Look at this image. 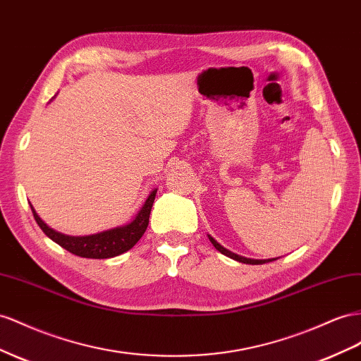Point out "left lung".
<instances>
[{"label":"left lung","instance_id":"obj_1","mask_svg":"<svg viewBox=\"0 0 361 361\" xmlns=\"http://www.w3.org/2000/svg\"><path fill=\"white\" fill-rule=\"evenodd\" d=\"M208 238H209V241H211L212 245H214V247H216L219 252H221L223 255H226V257H229V258H232V259H235V261H238V262H245V264H264V262H270V261H275V259H278V258H269V259H253V258L241 257V255H237V253H233V252L228 250L226 247H223V246L220 245V243H217V241L214 240L211 235H208Z\"/></svg>","mask_w":361,"mask_h":361}]
</instances>
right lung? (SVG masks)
<instances>
[{"mask_svg": "<svg viewBox=\"0 0 361 361\" xmlns=\"http://www.w3.org/2000/svg\"><path fill=\"white\" fill-rule=\"evenodd\" d=\"M157 191H158L157 188L152 190L147 200L144 202L141 209L138 211V214H136L133 220L121 226L91 233V235L74 237V235H66V233H62V232H57L53 228L48 226L47 223L37 216V212L35 211L32 204L30 207H32V212L36 223L39 225V228L44 231V233L48 238H51L54 243H57V245L62 246L68 252L74 253L77 257L104 259V258L118 257L121 253L128 252L144 235L145 229L149 226V217H150V211L154 202V196H157Z\"/></svg>", "mask_w": 361, "mask_h": 361, "instance_id": "1", "label": "right lung"}]
</instances>
